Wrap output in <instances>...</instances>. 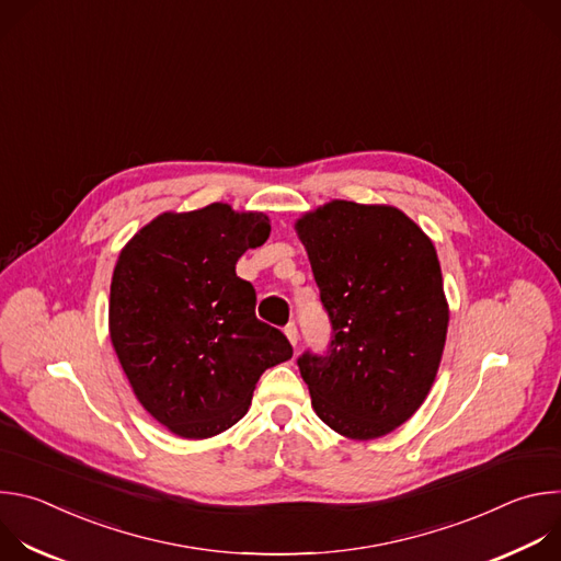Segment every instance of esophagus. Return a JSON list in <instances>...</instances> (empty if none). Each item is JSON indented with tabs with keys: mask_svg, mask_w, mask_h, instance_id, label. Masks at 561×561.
<instances>
[{
	"mask_svg": "<svg viewBox=\"0 0 561 561\" xmlns=\"http://www.w3.org/2000/svg\"><path fill=\"white\" fill-rule=\"evenodd\" d=\"M284 333H286L288 342H290L293 346H297V342H299V331H297V324H295V322H288V324L284 327Z\"/></svg>",
	"mask_w": 561,
	"mask_h": 561,
	"instance_id": "34e87169",
	"label": "esophagus"
}]
</instances>
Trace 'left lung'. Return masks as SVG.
<instances>
[{"label":"left lung","instance_id":"8db88e82","mask_svg":"<svg viewBox=\"0 0 561 561\" xmlns=\"http://www.w3.org/2000/svg\"><path fill=\"white\" fill-rule=\"evenodd\" d=\"M295 228L333 329L324 353L297 357L312 409L344 437H381L422 407L444 353L435 247L392 206L335 199Z\"/></svg>","mask_w":561,"mask_h":561}]
</instances>
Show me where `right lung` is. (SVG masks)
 <instances>
[{"mask_svg": "<svg viewBox=\"0 0 561 561\" xmlns=\"http://www.w3.org/2000/svg\"><path fill=\"white\" fill-rule=\"evenodd\" d=\"M268 234L266 215L210 204L159 215L119 253L111 342L139 404L180 437L237 424L262 373L293 357L286 335L257 319L253 284L234 273Z\"/></svg>", "mask_w": 561, "mask_h": 561, "instance_id": "right-lung-1", "label": "right lung"}]
</instances>
